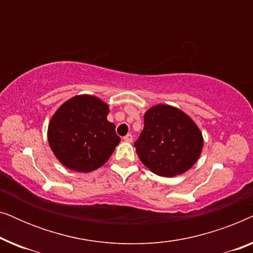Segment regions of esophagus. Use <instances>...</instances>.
<instances>
[{
  "label": "esophagus",
  "mask_w": 253,
  "mask_h": 253,
  "mask_svg": "<svg viewBox=\"0 0 253 253\" xmlns=\"http://www.w3.org/2000/svg\"><path fill=\"white\" fill-rule=\"evenodd\" d=\"M123 140H124V141H126V143H131V141H132V134H131V133H127L126 136H124V137H123Z\"/></svg>",
  "instance_id": "1"
}]
</instances>
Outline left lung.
I'll use <instances>...</instances> for the list:
<instances>
[{"instance_id":"8db88e82","label":"left lung","mask_w":253,"mask_h":253,"mask_svg":"<svg viewBox=\"0 0 253 253\" xmlns=\"http://www.w3.org/2000/svg\"><path fill=\"white\" fill-rule=\"evenodd\" d=\"M203 144L202 132L188 115L175 107L158 105L145 113L144 129L134 147L151 171L172 177L196 164Z\"/></svg>"}]
</instances>
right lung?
Instances as JSON below:
<instances>
[{
  "instance_id": "obj_1",
  "label": "right lung",
  "mask_w": 253,
  "mask_h": 253,
  "mask_svg": "<svg viewBox=\"0 0 253 253\" xmlns=\"http://www.w3.org/2000/svg\"><path fill=\"white\" fill-rule=\"evenodd\" d=\"M108 106L91 95L74 96L51 117L48 141L62 165L75 171H93L110 158L121 138L107 121Z\"/></svg>"
}]
</instances>
